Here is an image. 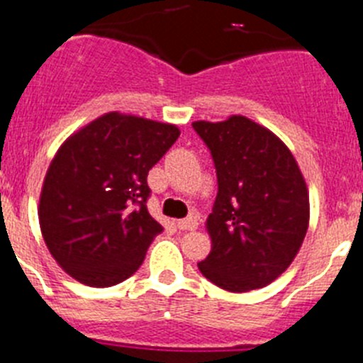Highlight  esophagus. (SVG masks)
Returning <instances> with one entry per match:
<instances>
[{"mask_svg": "<svg viewBox=\"0 0 363 363\" xmlns=\"http://www.w3.org/2000/svg\"><path fill=\"white\" fill-rule=\"evenodd\" d=\"M177 228L179 230H195V228H197V218L195 217L181 218V220H177Z\"/></svg>", "mask_w": 363, "mask_h": 363, "instance_id": "34e87169", "label": "esophagus"}]
</instances>
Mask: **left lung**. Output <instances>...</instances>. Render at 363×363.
I'll return each instance as SVG.
<instances>
[{"label": "left lung", "instance_id": "8db88e82", "mask_svg": "<svg viewBox=\"0 0 363 363\" xmlns=\"http://www.w3.org/2000/svg\"><path fill=\"white\" fill-rule=\"evenodd\" d=\"M217 169V199L206 220L211 251L199 269L215 286L244 293L279 279L309 226V191L293 153L244 116L195 121Z\"/></svg>", "mask_w": 363, "mask_h": 363}]
</instances>
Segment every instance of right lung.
<instances>
[{"label": "right lung", "instance_id": "1", "mask_svg": "<svg viewBox=\"0 0 363 363\" xmlns=\"http://www.w3.org/2000/svg\"><path fill=\"white\" fill-rule=\"evenodd\" d=\"M179 135L175 125L108 112L60 146L38 215L48 251L72 279L110 287L139 269L162 231L146 208V179Z\"/></svg>", "mask_w": 363, "mask_h": 363}]
</instances>
